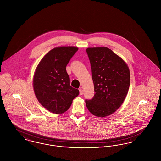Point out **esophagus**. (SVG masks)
Listing matches in <instances>:
<instances>
[{
	"label": "esophagus",
	"instance_id": "obj_1",
	"mask_svg": "<svg viewBox=\"0 0 161 161\" xmlns=\"http://www.w3.org/2000/svg\"><path fill=\"white\" fill-rule=\"evenodd\" d=\"M79 91H80V95H83V89H79Z\"/></svg>",
	"mask_w": 161,
	"mask_h": 161
}]
</instances>
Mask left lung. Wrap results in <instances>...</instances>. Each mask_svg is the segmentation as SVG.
<instances>
[{
	"label": "left lung",
	"instance_id": "obj_1",
	"mask_svg": "<svg viewBox=\"0 0 161 161\" xmlns=\"http://www.w3.org/2000/svg\"><path fill=\"white\" fill-rule=\"evenodd\" d=\"M95 95L86 100L89 111L98 117L112 114L119 108L129 89L130 70L125 62L106 47H88Z\"/></svg>",
	"mask_w": 161,
	"mask_h": 161
}]
</instances>
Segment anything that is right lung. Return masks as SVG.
Returning a JSON list of instances; mask_svg holds the SVG:
<instances>
[{"instance_id":"add662e5","label":"right lung","mask_w":161,"mask_h":161,"mask_svg":"<svg viewBox=\"0 0 161 161\" xmlns=\"http://www.w3.org/2000/svg\"><path fill=\"white\" fill-rule=\"evenodd\" d=\"M78 48L57 47L38 63L33 78V87L39 103L49 112L60 114L71 106L79 91L70 85L66 66Z\"/></svg>"}]
</instances>
